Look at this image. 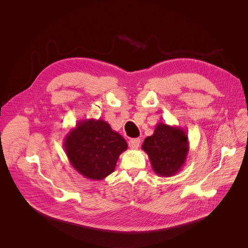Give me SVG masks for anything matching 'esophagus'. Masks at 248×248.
<instances>
[{
	"label": "esophagus",
	"mask_w": 248,
	"mask_h": 248,
	"mask_svg": "<svg viewBox=\"0 0 248 248\" xmlns=\"http://www.w3.org/2000/svg\"><path fill=\"white\" fill-rule=\"evenodd\" d=\"M129 147L130 149H133V150H137L139 147H140V139H132L129 140Z\"/></svg>",
	"instance_id": "34e87169"
}]
</instances>
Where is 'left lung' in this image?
Wrapping results in <instances>:
<instances>
[{"label":"left lung","instance_id":"1","mask_svg":"<svg viewBox=\"0 0 248 248\" xmlns=\"http://www.w3.org/2000/svg\"><path fill=\"white\" fill-rule=\"evenodd\" d=\"M141 149L148 154L157 175L170 177L184 166L189 150L188 137L181 127L160 122L152 136L145 139Z\"/></svg>","mask_w":248,"mask_h":248}]
</instances>
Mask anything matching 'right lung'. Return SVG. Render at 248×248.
Returning <instances> with one entry per match:
<instances>
[{
  "label": "right lung",
  "mask_w": 248,
  "mask_h": 248,
  "mask_svg": "<svg viewBox=\"0 0 248 248\" xmlns=\"http://www.w3.org/2000/svg\"><path fill=\"white\" fill-rule=\"evenodd\" d=\"M128 146L121 134L101 119L80 120L64 138V150L74 170L91 180H103L115 170Z\"/></svg>",
  "instance_id": "add662e5"
}]
</instances>
